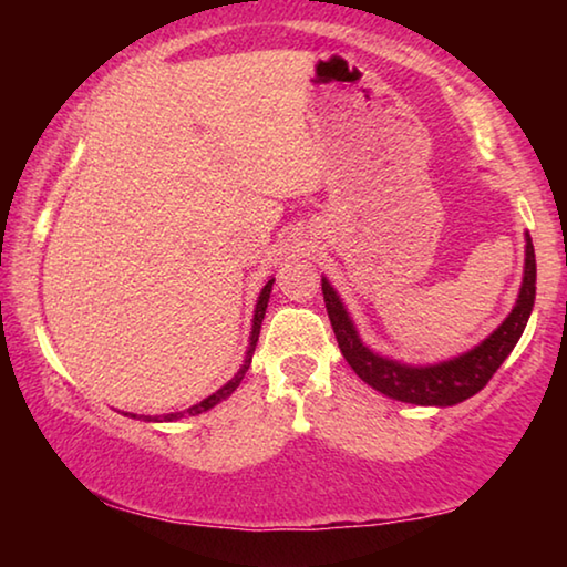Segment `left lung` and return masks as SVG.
<instances>
[{"label": "left lung", "mask_w": 567, "mask_h": 567, "mask_svg": "<svg viewBox=\"0 0 567 567\" xmlns=\"http://www.w3.org/2000/svg\"><path fill=\"white\" fill-rule=\"evenodd\" d=\"M322 297L344 360L358 372L362 382H368L372 390L382 392V395L410 402V405L450 408L483 390L487 380L495 375V370L505 362L507 354L513 352L517 340H520L535 305L533 239L525 233L523 285L511 315L483 342H477L475 348L450 360H440L433 364H410L370 350L362 342L348 307H344L342 297L330 285L328 277H322Z\"/></svg>", "instance_id": "left-lung-1"}]
</instances>
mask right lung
Returning <instances> with one entry per match:
<instances>
[{
    "label": "right lung",
    "instance_id": "add662e5",
    "mask_svg": "<svg viewBox=\"0 0 567 567\" xmlns=\"http://www.w3.org/2000/svg\"><path fill=\"white\" fill-rule=\"evenodd\" d=\"M272 282L275 277H270V280L265 282V287L260 290V297H257V305H255V315H252V332H249V344H247V352H245V360L243 364H239V370L235 372L233 380H227L223 388L215 390L213 395L205 398L203 402H197V405H192L187 410L182 412H169V415H134V412H122V415L127 417H134V420H145V422H175L179 417L185 415H203V412H207L209 408L219 405V402L227 400L233 392L237 390L239 382H243L245 372L249 370V362H252V354H255V344H257V338H260V328H262V320H265V310H267V302H270V292H272Z\"/></svg>",
    "mask_w": 567,
    "mask_h": 567
}]
</instances>
